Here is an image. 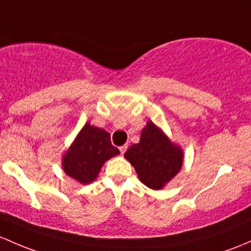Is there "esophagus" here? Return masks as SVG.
Listing matches in <instances>:
<instances>
[{
    "instance_id": "esophagus-1",
    "label": "esophagus",
    "mask_w": 251,
    "mask_h": 251,
    "mask_svg": "<svg viewBox=\"0 0 251 251\" xmlns=\"http://www.w3.org/2000/svg\"><path fill=\"white\" fill-rule=\"evenodd\" d=\"M119 149H120V152H121V154H124V152L126 151V149H127V146H123V147L119 148Z\"/></svg>"
}]
</instances>
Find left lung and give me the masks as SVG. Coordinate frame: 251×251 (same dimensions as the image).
I'll return each mask as SVG.
<instances>
[{"label":"left lung","instance_id":"1","mask_svg":"<svg viewBox=\"0 0 251 251\" xmlns=\"http://www.w3.org/2000/svg\"><path fill=\"white\" fill-rule=\"evenodd\" d=\"M124 156L130 161L144 185L160 190L180 171L184 155L180 147L172 143L152 121H148L139 143L128 148Z\"/></svg>","mask_w":251,"mask_h":251}]
</instances>
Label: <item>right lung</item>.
<instances>
[{
	"label": "right lung",
	"instance_id": "right-lung-1",
	"mask_svg": "<svg viewBox=\"0 0 251 251\" xmlns=\"http://www.w3.org/2000/svg\"><path fill=\"white\" fill-rule=\"evenodd\" d=\"M119 154L110 134L88 123L63 154L62 167L68 176L85 185L97 178L105 161Z\"/></svg>",
	"mask_w": 251,
	"mask_h": 251
}]
</instances>
